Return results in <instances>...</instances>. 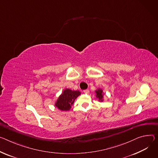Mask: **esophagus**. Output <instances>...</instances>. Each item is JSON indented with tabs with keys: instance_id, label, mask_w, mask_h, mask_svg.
<instances>
[{
	"instance_id": "34e87169",
	"label": "esophagus",
	"mask_w": 158,
	"mask_h": 158,
	"mask_svg": "<svg viewBox=\"0 0 158 158\" xmlns=\"http://www.w3.org/2000/svg\"><path fill=\"white\" fill-rule=\"evenodd\" d=\"M84 93L85 94H89V89H85V90H84Z\"/></svg>"
}]
</instances>
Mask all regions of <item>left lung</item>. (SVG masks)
Masks as SVG:
<instances>
[{"instance_id":"obj_1","label":"left lung","mask_w":158,"mask_h":158,"mask_svg":"<svg viewBox=\"0 0 158 158\" xmlns=\"http://www.w3.org/2000/svg\"><path fill=\"white\" fill-rule=\"evenodd\" d=\"M96 97L99 99V100L100 101H102L103 99V91L102 89H98L96 91Z\"/></svg>"}]
</instances>
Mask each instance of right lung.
Returning <instances> with one entry per match:
<instances>
[{
  "mask_svg": "<svg viewBox=\"0 0 158 158\" xmlns=\"http://www.w3.org/2000/svg\"><path fill=\"white\" fill-rule=\"evenodd\" d=\"M79 95L80 92L79 91H72L69 89H65L57 100L55 106L60 110L67 111L70 110L74 100Z\"/></svg>",
  "mask_w": 158,
  "mask_h": 158,
  "instance_id": "right-lung-1",
  "label": "right lung"
}]
</instances>
